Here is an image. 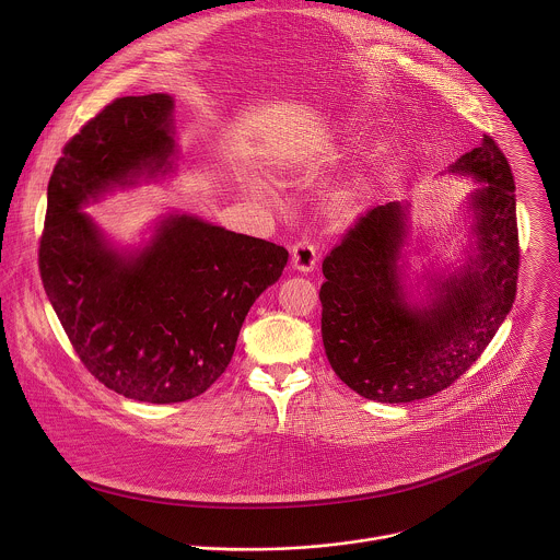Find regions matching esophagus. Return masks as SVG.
<instances>
[{"mask_svg": "<svg viewBox=\"0 0 560 560\" xmlns=\"http://www.w3.org/2000/svg\"><path fill=\"white\" fill-rule=\"evenodd\" d=\"M318 264V250L312 242L307 240H299L294 246H292V266L294 270L299 272H312Z\"/></svg>", "mask_w": 560, "mask_h": 560, "instance_id": "34e87169", "label": "esophagus"}]
</instances>
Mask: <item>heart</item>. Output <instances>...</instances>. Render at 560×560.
<instances>
[{
    "instance_id": "1",
    "label": "heart",
    "mask_w": 560,
    "mask_h": 560,
    "mask_svg": "<svg viewBox=\"0 0 560 560\" xmlns=\"http://www.w3.org/2000/svg\"><path fill=\"white\" fill-rule=\"evenodd\" d=\"M361 199H363L361 182H348V184H343L341 188H337L336 192L331 195L329 210H331V214L337 217V219L350 217V214H354L359 210Z\"/></svg>"
}]
</instances>
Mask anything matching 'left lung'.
<instances>
[{"label":"left lung","mask_w":560,"mask_h":560,"mask_svg":"<svg viewBox=\"0 0 560 560\" xmlns=\"http://www.w3.org/2000/svg\"><path fill=\"white\" fill-rule=\"evenodd\" d=\"M450 175L467 195L463 261L411 281V203L370 210L323 261V341L337 376L376 402H411L452 385L487 348L517 292L515 182L493 142L460 155ZM423 292H419V285ZM418 291L416 298L412 292Z\"/></svg>","instance_id":"left-lung-1"}]
</instances>
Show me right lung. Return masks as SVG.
<instances>
[{
    "mask_svg": "<svg viewBox=\"0 0 560 560\" xmlns=\"http://www.w3.org/2000/svg\"><path fill=\"white\" fill-rule=\"evenodd\" d=\"M173 110L166 93L120 97L67 142L38 248L47 299L82 363L151 405L190 400L223 374L250 305L288 264L283 246L179 212L120 246L82 210L175 173Z\"/></svg>",
    "mask_w": 560,
    "mask_h": 560,
    "instance_id": "obj_1",
    "label": "right lung"
}]
</instances>
